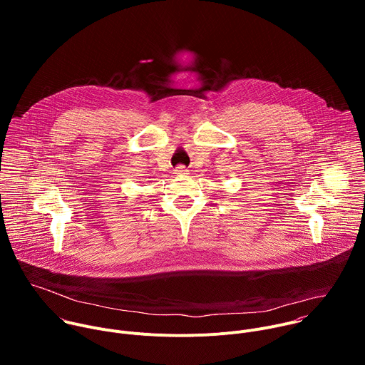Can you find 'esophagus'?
I'll use <instances>...</instances> for the list:
<instances>
[{"label": "esophagus", "instance_id": "34e87169", "mask_svg": "<svg viewBox=\"0 0 365 365\" xmlns=\"http://www.w3.org/2000/svg\"><path fill=\"white\" fill-rule=\"evenodd\" d=\"M175 172H176L178 176H180V175H187V170H186V168H183V166H178Z\"/></svg>", "mask_w": 365, "mask_h": 365}]
</instances>
